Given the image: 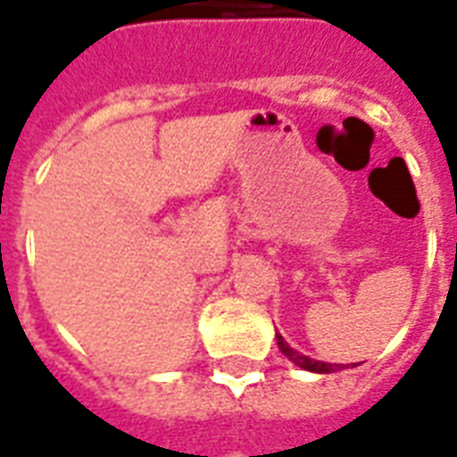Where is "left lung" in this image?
Returning a JSON list of instances; mask_svg holds the SVG:
<instances>
[{"mask_svg":"<svg viewBox=\"0 0 457 457\" xmlns=\"http://www.w3.org/2000/svg\"><path fill=\"white\" fill-rule=\"evenodd\" d=\"M277 343H278V350L287 354L291 362L298 364L301 370H308V372H320V374H330V372H337V370H345V367H340V364L320 362V360H313V357H306V354L296 353L294 347H288L287 340L278 336V333H277Z\"/></svg>","mask_w":457,"mask_h":457,"instance_id":"1","label":"left lung"}]
</instances>
